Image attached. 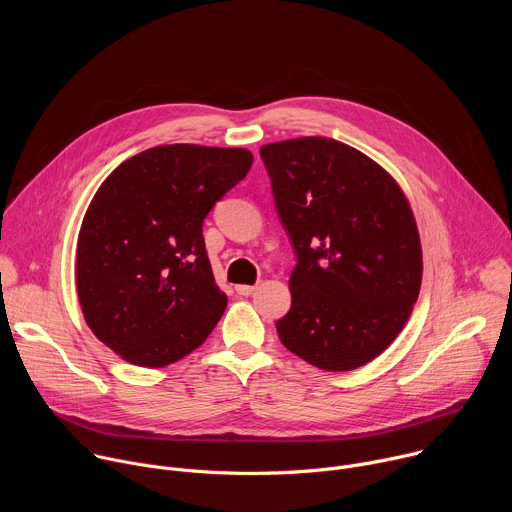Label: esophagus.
<instances>
[{
    "label": "esophagus",
    "mask_w": 512,
    "mask_h": 512,
    "mask_svg": "<svg viewBox=\"0 0 512 512\" xmlns=\"http://www.w3.org/2000/svg\"><path fill=\"white\" fill-rule=\"evenodd\" d=\"M255 289H257V285H245V283H241V285H235V291H237L239 296H251Z\"/></svg>",
    "instance_id": "esophagus-1"
}]
</instances>
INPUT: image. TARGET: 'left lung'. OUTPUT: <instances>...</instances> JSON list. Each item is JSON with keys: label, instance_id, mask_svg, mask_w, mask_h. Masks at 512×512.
Wrapping results in <instances>:
<instances>
[{"label": "left lung", "instance_id": "left-lung-1", "mask_svg": "<svg viewBox=\"0 0 512 512\" xmlns=\"http://www.w3.org/2000/svg\"><path fill=\"white\" fill-rule=\"evenodd\" d=\"M261 160L298 255L279 340L322 371H354L399 336L419 296L409 200L387 170L332 137L267 143Z\"/></svg>", "mask_w": 512, "mask_h": 512}]
</instances>
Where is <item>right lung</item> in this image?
I'll use <instances>...</instances> for the list:
<instances>
[{"instance_id":"right-lung-1","label":"right lung","mask_w":512,"mask_h":512,"mask_svg":"<svg viewBox=\"0 0 512 512\" xmlns=\"http://www.w3.org/2000/svg\"><path fill=\"white\" fill-rule=\"evenodd\" d=\"M243 148L158 145L115 168L93 196L77 243V294L93 334L137 367L196 350L221 320L202 223L249 172Z\"/></svg>"}]
</instances>
